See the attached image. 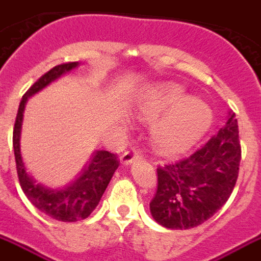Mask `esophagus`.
<instances>
[{"label": "esophagus", "mask_w": 261, "mask_h": 261, "mask_svg": "<svg viewBox=\"0 0 261 261\" xmlns=\"http://www.w3.org/2000/svg\"><path fill=\"white\" fill-rule=\"evenodd\" d=\"M138 159H142V152L139 149H128L126 152L123 153L120 160H122L123 164H130L134 160H138Z\"/></svg>", "instance_id": "obj_1"}]
</instances>
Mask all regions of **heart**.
I'll use <instances>...</instances> for the list:
<instances>
[{
  "label": "heart",
  "instance_id": "heart-1",
  "mask_svg": "<svg viewBox=\"0 0 261 261\" xmlns=\"http://www.w3.org/2000/svg\"><path fill=\"white\" fill-rule=\"evenodd\" d=\"M139 116L154 122L152 138L166 154H176L200 141L212 123L210 107L201 99L186 97L184 89L163 86L145 97L138 107Z\"/></svg>",
  "mask_w": 261,
  "mask_h": 261
}]
</instances>
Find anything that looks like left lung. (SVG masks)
Here are the masks:
<instances>
[{"mask_svg": "<svg viewBox=\"0 0 261 261\" xmlns=\"http://www.w3.org/2000/svg\"><path fill=\"white\" fill-rule=\"evenodd\" d=\"M241 162L238 123H227L189 157L157 168V189L150 214L172 230L197 227L226 204L236 186Z\"/></svg>", "mask_w": 261, "mask_h": 261, "instance_id": "8db88e82", "label": "left lung"}]
</instances>
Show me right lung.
Wrapping results in <instances>:
<instances>
[{"mask_svg": "<svg viewBox=\"0 0 261 261\" xmlns=\"http://www.w3.org/2000/svg\"><path fill=\"white\" fill-rule=\"evenodd\" d=\"M77 67V63H64L49 69L42 76L25 91L20 101L19 111L16 115L13 127V150H15L16 170L19 176L20 186L33 205L43 214L60 222H77L86 219L98 205L105 189L111 182L115 171L119 167L116 154L107 150H98L93 156L89 167L85 168L82 175L71 184L68 188L61 190L47 189L37 184L27 172L20 154V128L23 120V112L30 95L35 94L63 73L68 72Z\"/></svg>", "mask_w": 261, "mask_h": 261, "instance_id": "right-lung-1", "label": "right lung"}]
</instances>
